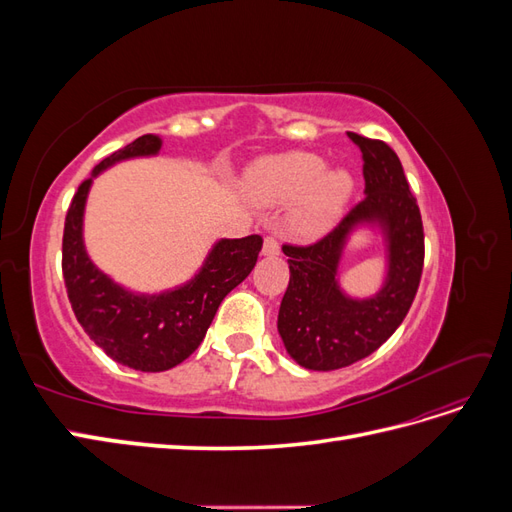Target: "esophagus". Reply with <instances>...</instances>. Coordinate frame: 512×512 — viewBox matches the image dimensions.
<instances>
[{
    "label": "esophagus",
    "mask_w": 512,
    "mask_h": 512,
    "mask_svg": "<svg viewBox=\"0 0 512 512\" xmlns=\"http://www.w3.org/2000/svg\"><path fill=\"white\" fill-rule=\"evenodd\" d=\"M262 254L265 256H277L280 254V243H277L275 237H267L265 243H262Z\"/></svg>",
    "instance_id": "obj_1"
}]
</instances>
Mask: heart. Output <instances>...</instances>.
Masks as SVG:
<instances>
[{
    "instance_id": "1",
    "label": "heart",
    "mask_w": 512,
    "mask_h": 512,
    "mask_svg": "<svg viewBox=\"0 0 512 512\" xmlns=\"http://www.w3.org/2000/svg\"><path fill=\"white\" fill-rule=\"evenodd\" d=\"M241 192L252 205L275 209L290 205L286 226L301 239H314L342 218L354 192L348 168L324 164L312 151H286L247 166Z\"/></svg>"
}]
</instances>
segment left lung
<instances>
[{"mask_svg":"<svg viewBox=\"0 0 512 512\" xmlns=\"http://www.w3.org/2000/svg\"><path fill=\"white\" fill-rule=\"evenodd\" d=\"M363 153L365 198L327 237L312 245H284L290 282L277 316L288 354L305 369H342L376 352L389 339L416 297L425 260L421 211L397 153L382 141L348 132ZM378 225L390 269L374 298L352 300L336 282L338 262L351 230Z\"/></svg>","mask_w":512,"mask_h":512,"instance_id":"8db88e82","label":"left lung"}]
</instances>
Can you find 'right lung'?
Segmentation results:
<instances>
[{
    "instance_id": "right-lung-1",
    "label": "right lung",
    "mask_w": 512,
    "mask_h": 512,
    "mask_svg": "<svg viewBox=\"0 0 512 512\" xmlns=\"http://www.w3.org/2000/svg\"><path fill=\"white\" fill-rule=\"evenodd\" d=\"M162 138L145 134L104 158L76 190L64 226L61 271L76 320L113 361L136 371H166L205 339L226 294L252 273L262 237L220 239L188 284L160 294H136L115 284L87 256L83 213L91 183L115 162L156 156Z\"/></svg>"
}]
</instances>
